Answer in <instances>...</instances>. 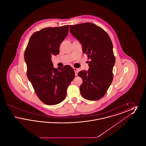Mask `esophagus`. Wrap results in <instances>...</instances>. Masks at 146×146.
Instances as JSON below:
<instances>
[{"instance_id": "esophagus-1", "label": "esophagus", "mask_w": 146, "mask_h": 146, "mask_svg": "<svg viewBox=\"0 0 146 146\" xmlns=\"http://www.w3.org/2000/svg\"><path fill=\"white\" fill-rule=\"evenodd\" d=\"M74 72H75V74H76V76H78V69L76 68H74Z\"/></svg>"}]
</instances>
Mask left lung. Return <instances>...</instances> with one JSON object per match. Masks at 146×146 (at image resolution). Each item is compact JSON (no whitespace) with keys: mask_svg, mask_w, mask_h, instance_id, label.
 I'll return each mask as SVG.
<instances>
[{"mask_svg":"<svg viewBox=\"0 0 146 146\" xmlns=\"http://www.w3.org/2000/svg\"><path fill=\"white\" fill-rule=\"evenodd\" d=\"M70 29L90 60L88 70L78 74L83 79L80 94L88 100H98L104 96L113 79L115 58L111 38L102 28L89 22L70 25Z\"/></svg>","mask_w":146,"mask_h":146,"instance_id":"8db88e82","label":"left lung"}]
</instances>
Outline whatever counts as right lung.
Returning a JSON list of instances; mask_svg holds the SVG:
<instances>
[{"label": "right lung", "mask_w": 146, "mask_h": 146, "mask_svg": "<svg viewBox=\"0 0 146 146\" xmlns=\"http://www.w3.org/2000/svg\"><path fill=\"white\" fill-rule=\"evenodd\" d=\"M68 26L47 27L35 32L25 52L28 79L37 96L48 105L58 104L64 100L67 88L75 77L72 67L67 65L55 68L51 61L52 55L59 54Z\"/></svg>", "instance_id": "right-lung-1"}]
</instances>
